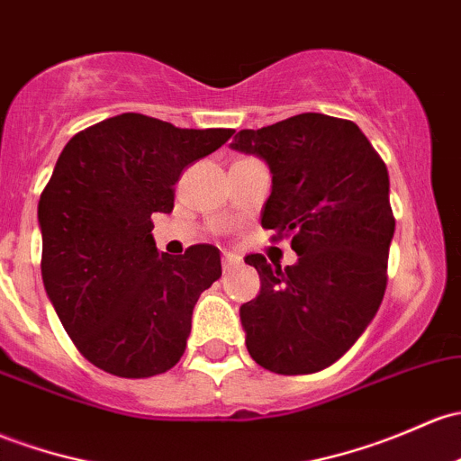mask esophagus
<instances>
[{
	"instance_id": "esophagus-1",
	"label": "esophagus",
	"mask_w": 461,
	"mask_h": 461,
	"mask_svg": "<svg viewBox=\"0 0 461 461\" xmlns=\"http://www.w3.org/2000/svg\"><path fill=\"white\" fill-rule=\"evenodd\" d=\"M240 265V258L236 254H222V271L230 274L231 269H236Z\"/></svg>"
}]
</instances>
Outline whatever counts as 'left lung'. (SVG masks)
<instances>
[{
    "label": "left lung",
    "instance_id": "1",
    "mask_svg": "<svg viewBox=\"0 0 461 461\" xmlns=\"http://www.w3.org/2000/svg\"><path fill=\"white\" fill-rule=\"evenodd\" d=\"M231 148L267 161L260 222L298 254L289 267L245 256L260 276V294L240 307L247 351L280 375L327 369L384 298L395 231L384 161L353 121L320 113L240 130Z\"/></svg>",
    "mask_w": 461,
    "mask_h": 461
}]
</instances>
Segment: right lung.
<instances>
[{
    "label": "right lung",
    "instance_id": "right-lung-1",
    "mask_svg": "<svg viewBox=\"0 0 461 461\" xmlns=\"http://www.w3.org/2000/svg\"><path fill=\"white\" fill-rule=\"evenodd\" d=\"M234 130L176 128L139 113L77 132L39 198L41 278L81 356L119 377L181 360L198 295L221 278L214 245L161 254L152 214L174 210L183 169Z\"/></svg>",
    "mask_w": 461,
    "mask_h": 461
}]
</instances>
